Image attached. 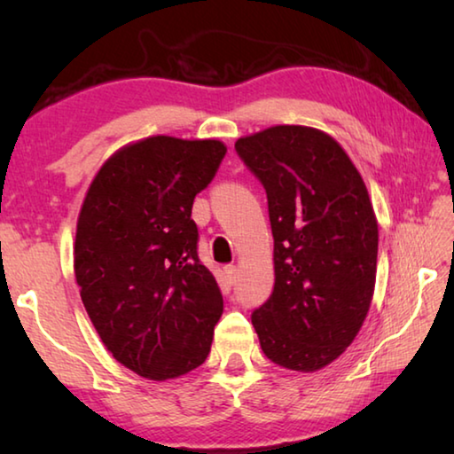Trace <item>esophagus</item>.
<instances>
[{"label": "esophagus", "instance_id": "34e87169", "mask_svg": "<svg viewBox=\"0 0 454 454\" xmlns=\"http://www.w3.org/2000/svg\"><path fill=\"white\" fill-rule=\"evenodd\" d=\"M224 274H226V280H228V284H230V286H232V284L236 282V276H238L236 266H228V268H224Z\"/></svg>", "mask_w": 454, "mask_h": 454}]
</instances>
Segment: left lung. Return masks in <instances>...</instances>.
Segmentation results:
<instances>
[{
    "instance_id": "1",
    "label": "left lung",
    "mask_w": 454,
    "mask_h": 454,
    "mask_svg": "<svg viewBox=\"0 0 454 454\" xmlns=\"http://www.w3.org/2000/svg\"><path fill=\"white\" fill-rule=\"evenodd\" d=\"M234 148L262 182L274 236V290L252 325L274 364L314 372L350 347L371 309V198L347 152L320 129L272 126Z\"/></svg>"
}]
</instances>
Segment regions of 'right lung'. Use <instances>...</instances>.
<instances>
[{
    "mask_svg": "<svg viewBox=\"0 0 454 454\" xmlns=\"http://www.w3.org/2000/svg\"><path fill=\"white\" fill-rule=\"evenodd\" d=\"M224 156L218 140L145 137L99 168L82 204V302L106 348L144 379H176L210 352L224 302L198 258L192 204Z\"/></svg>",
    "mask_w": 454,
    "mask_h": 454,
    "instance_id": "obj_1",
    "label": "right lung"
}]
</instances>
